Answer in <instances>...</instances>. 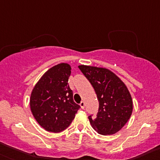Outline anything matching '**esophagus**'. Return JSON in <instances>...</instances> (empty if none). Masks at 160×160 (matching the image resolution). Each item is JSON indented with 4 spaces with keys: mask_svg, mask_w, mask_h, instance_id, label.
Listing matches in <instances>:
<instances>
[{
    "mask_svg": "<svg viewBox=\"0 0 160 160\" xmlns=\"http://www.w3.org/2000/svg\"><path fill=\"white\" fill-rule=\"evenodd\" d=\"M80 107H81L82 109H84L85 108V103H84V101H81V102H80Z\"/></svg>",
    "mask_w": 160,
    "mask_h": 160,
    "instance_id": "34e87169",
    "label": "esophagus"
}]
</instances>
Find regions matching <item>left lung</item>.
<instances>
[{
    "instance_id": "1",
    "label": "left lung",
    "mask_w": 160,
    "mask_h": 160,
    "mask_svg": "<svg viewBox=\"0 0 160 160\" xmlns=\"http://www.w3.org/2000/svg\"><path fill=\"white\" fill-rule=\"evenodd\" d=\"M91 83L98 97L99 108L97 116H88L92 127L101 135L118 132L130 118L132 100L125 83L108 69L79 66Z\"/></svg>"
}]
</instances>
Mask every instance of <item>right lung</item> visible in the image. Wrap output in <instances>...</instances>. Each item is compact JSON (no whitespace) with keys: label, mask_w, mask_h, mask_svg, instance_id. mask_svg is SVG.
Instances as JSON below:
<instances>
[{"label":"right lung","mask_w":160,"mask_h":160,"mask_svg":"<svg viewBox=\"0 0 160 160\" xmlns=\"http://www.w3.org/2000/svg\"><path fill=\"white\" fill-rule=\"evenodd\" d=\"M70 73L69 64H58L41 77L32 92L31 111L48 132H60L68 128L80 108L73 101L68 84Z\"/></svg>","instance_id":"right-lung-1"}]
</instances>
